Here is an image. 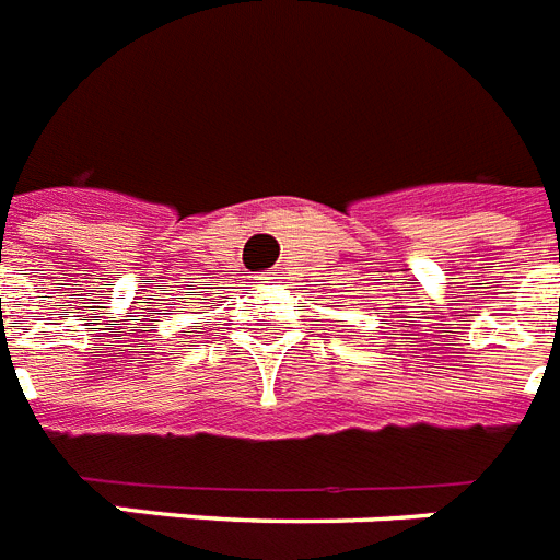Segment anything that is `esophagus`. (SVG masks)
Wrapping results in <instances>:
<instances>
[{
  "instance_id": "34e87169",
  "label": "esophagus",
  "mask_w": 560,
  "mask_h": 560,
  "mask_svg": "<svg viewBox=\"0 0 560 560\" xmlns=\"http://www.w3.org/2000/svg\"><path fill=\"white\" fill-rule=\"evenodd\" d=\"M259 280H262V283H277V280H283V271H266Z\"/></svg>"
}]
</instances>
